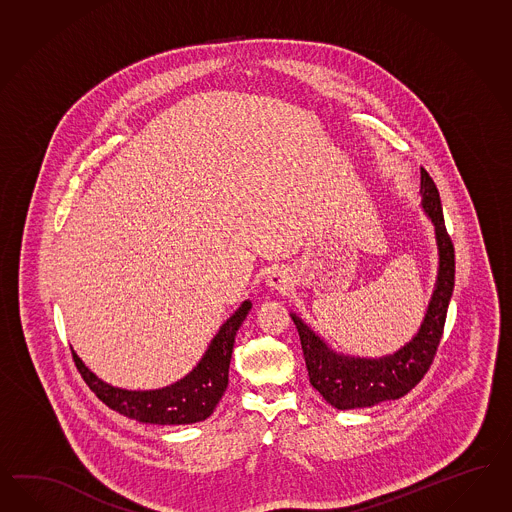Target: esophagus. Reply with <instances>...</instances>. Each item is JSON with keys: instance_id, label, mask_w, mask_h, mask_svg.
Wrapping results in <instances>:
<instances>
[{"instance_id": "1", "label": "esophagus", "mask_w": 512, "mask_h": 512, "mask_svg": "<svg viewBox=\"0 0 512 512\" xmlns=\"http://www.w3.org/2000/svg\"><path fill=\"white\" fill-rule=\"evenodd\" d=\"M266 285L272 288V290H275V292L285 294V292H288L290 287H292V277H290L287 270H275V272L268 275Z\"/></svg>"}]
</instances>
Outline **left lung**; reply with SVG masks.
Instances as JSON below:
<instances>
[{"mask_svg":"<svg viewBox=\"0 0 512 512\" xmlns=\"http://www.w3.org/2000/svg\"><path fill=\"white\" fill-rule=\"evenodd\" d=\"M422 209L435 227L438 272L424 322L418 333L398 351L385 357H351L338 353L316 335L296 312H290L300 333L301 349L309 370V381L325 401L338 411L374 407L381 401L399 399L411 392L427 374L435 359L449 300L455 285V251L449 238L437 185L422 168Z\"/></svg>","mask_w":512,"mask_h":512,"instance_id":"left-lung-1","label":"left lung"}]
</instances>
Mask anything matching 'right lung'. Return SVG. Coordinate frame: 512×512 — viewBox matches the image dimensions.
Wrapping results in <instances>:
<instances>
[{
    "instance_id": "add662e5",
    "label": "right lung",
    "mask_w": 512,
    "mask_h": 512,
    "mask_svg": "<svg viewBox=\"0 0 512 512\" xmlns=\"http://www.w3.org/2000/svg\"><path fill=\"white\" fill-rule=\"evenodd\" d=\"M251 301L233 312L203 353L201 361L190 374L174 385L155 390H125L113 387L92 374L85 362L74 353L75 366L85 383L113 411L142 424L185 425L203 422L216 409L229 383V364L235 346L238 327L246 320Z\"/></svg>"
}]
</instances>
